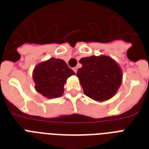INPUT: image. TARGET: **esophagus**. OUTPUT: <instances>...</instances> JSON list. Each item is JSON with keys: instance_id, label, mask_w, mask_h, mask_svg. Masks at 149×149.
Returning <instances> with one entry per match:
<instances>
[{"instance_id": "1", "label": "esophagus", "mask_w": 149, "mask_h": 149, "mask_svg": "<svg viewBox=\"0 0 149 149\" xmlns=\"http://www.w3.org/2000/svg\"><path fill=\"white\" fill-rule=\"evenodd\" d=\"M77 69H78V68H77V67H74V68H73V69H72V70H73V71H74V72H76V73H77Z\"/></svg>"}]
</instances>
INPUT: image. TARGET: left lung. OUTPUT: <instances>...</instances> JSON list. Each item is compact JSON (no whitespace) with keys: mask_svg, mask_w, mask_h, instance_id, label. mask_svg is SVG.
Masks as SVG:
<instances>
[{"mask_svg":"<svg viewBox=\"0 0 149 149\" xmlns=\"http://www.w3.org/2000/svg\"><path fill=\"white\" fill-rule=\"evenodd\" d=\"M82 67L77 70L84 94L97 101H104L113 97L119 88L122 72L111 57L90 56L79 60Z\"/></svg>","mask_w":149,"mask_h":149,"instance_id":"8db88e82","label":"left lung"}]
</instances>
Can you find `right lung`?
<instances>
[{
    "label": "right lung",
    "mask_w": 149,
    "mask_h": 149,
    "mask_svg": "<svg viewBox=\"0 0 149 149\" xmlns=\"http://www.w3.org/2000/svg\"><path fill=\"white\" fill-rule=\"evenodd\" d=\"M75 72L60 58H51L39 63L33 71L37 92L47 98H57L63 94L66 79Z\"/></svg>",
    "instance_id": "right-lung-1"
}]
</instances>
